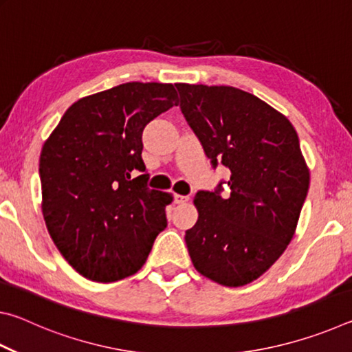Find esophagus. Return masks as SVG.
Segmentation results:
<instances>
[{
    "instance_id": "esophagus-1",
    "label": "esophagus",
    "mask_w": 352,
    "mask_h": 352,
    "mask_svg": "<svg viewBox=\"0 0 352 352\" xmlns=\"http://www.w3.org/2000/svg\"><path fill=\"white\" fill-rule=\"evenodd\" d=\"M189 197L188 195H180V194H174V201L175 204H184V201H188Z\"/></svg>"
}]
</instances>
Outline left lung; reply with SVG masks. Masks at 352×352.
I'll list each match as a JSON object with an SVG mask.
<instances>
[{
    "label": "left lung",
    "mask_w": 352,
    "mask_h": 352,
    "mask_svg": "<svg viewBox=\"0 0 352 352\" xmlns=\"http://www.w3.org/2000/svg\"><path fill=\"white\" fill-rule=\"evenodd\" d=\"M180 109L212 168L231 175L199 190V219L186 231L195 270L226 287L258 279L295 234L309 190V169L290 121L234 87L175 83ZM230 194L221 197V184Z\"/></svg>",
    "instance_id": "obj_1"
}]
</instances>
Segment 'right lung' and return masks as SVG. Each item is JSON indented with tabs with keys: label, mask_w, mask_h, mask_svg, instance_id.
Here are the masks:
<instances>
[{
	"label": "right lung",
	"mask_w": 352,
	"mask_h": 352,
	"mask_svg": "<svg viewBox=\"0 0 352 352\" xmlns=\"http://www.w3.org/2000/svg\"><path fill=\"white\" fill-rule=\"evenodd\" d=\"M177 104L172 83H122L77 100L46 140L41 210L58 252L82 276L133 275L168 225L170 194L148 189L142 174V130Z\"/></svg>",
	"instance_id": "add662e5"
}]
</instances>
